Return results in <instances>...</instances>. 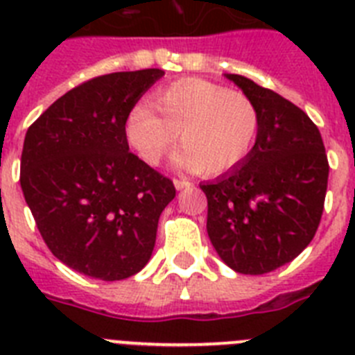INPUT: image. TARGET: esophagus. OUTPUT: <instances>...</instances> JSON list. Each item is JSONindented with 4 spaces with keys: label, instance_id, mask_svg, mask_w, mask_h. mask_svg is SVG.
<instances>
[{
    "label": "esophagus",
    "instance_id": "1",
    "mask_svg": "<svg viewBox=\"0 0 355 355\" xmlns=\"http://www.w3.org/2000/svg\"><path fill=\"white\" fill-rule=\"evenodd\" d=\"M174 184L178 190H183V188H188V187H192L193 183H190L188 180H174Z\"/></svg>",
    "mask_w": 355,
    "mask_h": 355
}]
</instances>
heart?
<instances>
[{"mask_svg":"<svg viewBox=\"0 0 355 355\" xmlns=\"http://www.w3.org/2000/svg\"><path fill=\"white\" fill-rule=\"evenodd\" d=\"M124 121L131 149L159 165L180 135V162L202 175L233 171L252 153L261 128L256 103L240 90L200 78H184L150 94Z\"/></svg>","mask_w":355,"mask_h":355,"instance_id":"heart-1","label":"heart"}]
</instances>
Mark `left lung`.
<instances>
[{
    "instance_id": "8db88e82",
    "label": "left lung",
    "mask_w": 355,
    "mask_h": 355,
    "mask_svg": "<svg viewBox=\"0 0 355 355\" xmlns=\"http://www.w3.org/2000/svg\"><path fill=\"white\" fill-rule=\"evenodd\" d=\"M261 115L252 153L213 183L208 234L238 274L261 275L286 265L315 238L327 193L329 162L315 122L293 103L240 74H227Z\"/></svg>"
}]
</instances>
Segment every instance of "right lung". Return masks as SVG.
Returning <instances> with one entry per match:
<instances>
[{
  "mask_svg": "<svg viewBox=\"0 0 355 355\" xmlns=\"http://www.w3.org/2000/svg\"><path fill=\"white\" fill-rule=\"evenodd\" d=\"M162 69L112 72L56 99L26 131L21 188L55 258L101 281L140 272L174 183L133 155L124 121Z\"/></svg>",
  "mask_w": 355,
  "mask_h": 355,
  "instance_id": "add662e5",
  "label": "right lung"
}]
</instances>
